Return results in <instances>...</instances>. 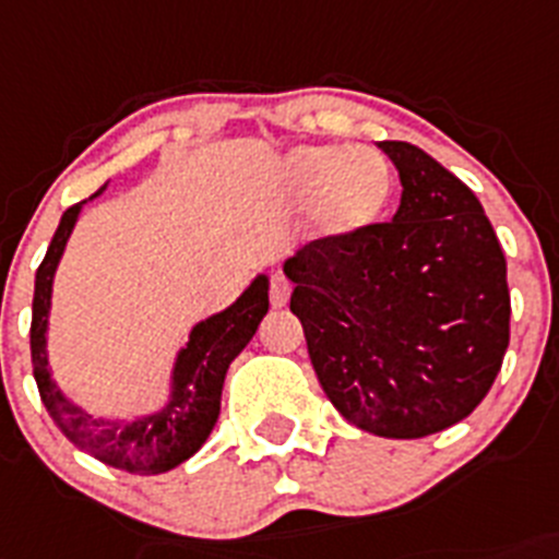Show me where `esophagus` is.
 Returning <instances> with one entry per match:
<instances>
[{"mask_svg":"<svg viewBox=\"0 0 559 559\" xmlns=\"http://www.w3.org/2000/svg\"><path fill=\"white\" fill-rule=\"evenodd\" d=\"M289 295H292L289 281H286L281 273H275L273 278H270V304H273L275 309H284V306L289 304Z\"/></svg>","mask_w":559,"mask_h":559,"instance_id":"obj_1","label":"esophagus"}]
</instances>
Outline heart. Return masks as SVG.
<instances>
[{"mask_svg": "<svg viewBox=\"0 0 559 559\" xmlns=\"http://www.w3.org/2000/svg\"><path fill=\"white\" fill-rule=\"evenodd\" d=\"M286 181L297 198L320 195V223L333 237L372 226L391 195V170L372 148L304 145L286 159Z\"/></svg>", "mask_w": 559, "mask_h": 559, "instance_id": "b5f03b06", "label": "heart"}]
</instances>
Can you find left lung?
I'll return each instance as SVG.
<instances>
[{
  "instance_id": "8db88e82",
  "label": "left lung",
  "mask_w": 559,
  "mask_h": 559,
  "mask_svg": "<svg viewBox=\"0 0 559 559\" xmlns=\"http://www.w3.org/2000/svg\"><path fill=\"white\" fill-rule=\"evenodd\" d=\"M380 148L403 181L394 221L314 239L284 273L338 414L374 436L421 438L466 419L502 369L508 262L457 176L411 143Z\"/></svg>"
}]
</instances>
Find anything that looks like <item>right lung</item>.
I'll return each mask as SVG.
<instances>
[{"mask_svg": "<svg viewBox=\"0 0 559 559\" xmlns=\"http://www.w3.org/2000/svg\"><path fill=\"white\" fill-rule=\"evenodd\" d=\"M76 215H80V203L62 212L60 226L35 273L29 350H33V372L40 400L62 436L96 461L132 474L168 472L195 455L215 427L221 416V391L228 364L242 353L262 317L267 314V278L264 275L255 278L231 309L195 325L176 364L174 400L162 414L138 419L132 425L93 421L91 416L62 400L46 367V317H49L51 278H55V267L71 237Z\"/></svg>", "mask_w": 559, "mask_h": 559, "instance_id": "add662e5", "label": "right lung"}]
</instances>
